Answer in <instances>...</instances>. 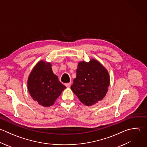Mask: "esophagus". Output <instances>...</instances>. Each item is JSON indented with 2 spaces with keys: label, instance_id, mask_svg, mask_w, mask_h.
I'll use <instances>...</instances> for the list:
<instances>
[{
  "label": "esophagus",
  "instance_id": "esophagus-1",
  "mask_svg": "<svg viewBox=\"0 0 147 147\" xmlns=\"http://www.w3.org/2000/svg\"><path fill=\"white\" fill-rule=\"evenodd\" d=\"M71 85V82H68V83H66V84H65V85H66V86L67 88H69V87H70Z\"/></svg>",
  "mask_w": 147,
  "mask_h": 147
}]
</instances>
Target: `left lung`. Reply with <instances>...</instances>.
Wrapping results in <instances>:
<instances>
[{
	"label": "left lung",
	"instance_id": "1",
	"mask_svg": "<svg viewBox=\"0 0 147 147\" xmlns=\"http://www.w3.org/2000/svg\"><path fill=\"white\" fill-rule=\"evenodd\" d=\"M71 89L85 105L92 106L105 96L110 84L107 69L96 59L78 62Z\"/></svg>",
	"mask_w": 147,
	"mask_h": 147
}]
</instances>
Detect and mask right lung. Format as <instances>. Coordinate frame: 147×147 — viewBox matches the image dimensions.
Returning <instances> with one entry per match:
<instances>
[{
    "instance_id": "add662e5",
    "label": "right lung",
    "mask_w": 147,
    "mask_h": 147,
    "mask_svg": "<svg viewBox=\"0 0 147 147\" xmlns=\"http://www.w3.org/2000/svg\"><path fill=\"white\" fill-rule=\"evenodd\" d=\"M27 88L32 99L45 107L53 105L66 88L53 73L51 63L43 60L39 61L30 73Z\"/></svg>"
}]
</instances>
